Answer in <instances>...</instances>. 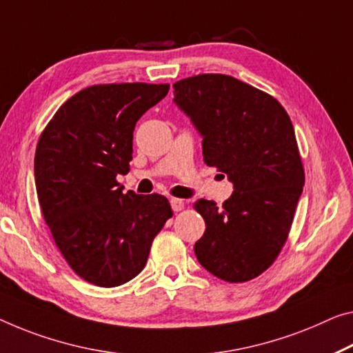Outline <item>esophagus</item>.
<instances>
[{
    "label": "esophagus",
    "mask_w": 353,
    "mask_h": 353,
    "mask_svg": "<svg viewBox=\"0 0 353 353\" xmlns=\"http://www.w3.org/2000/svg\"><path fill=\"white\" fill-rule=\"evenodd\" d=\"M170 205L173 211H181L184 208V200L181 199H170Z\"/></svg>",
    "instance_id": "34e87169"
}]
</instances>
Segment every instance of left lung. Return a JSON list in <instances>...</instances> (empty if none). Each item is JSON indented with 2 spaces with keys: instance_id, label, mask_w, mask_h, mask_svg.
<instances>
[{
  "instance_id": "left-lung-1",
  "label": "left lung",
  "mask_w": 353,
  "mask_h": 353,
  "mask_svg": "<svg viewBox=\"0 0 353 353\" xmlns=\"http://www.w3.org/2000/svg\"><path fill=\"white\" fill-rule=\"evenodd\" d=\"M173 101L202 135L203 161L225 173L233 194L222 207L194 203L203 236L200 265L227 283L270 268L289 236L305 169L284 107L265 91L224 74H199L173 85Z\"/></svg>"
}]
</instances>
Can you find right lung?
<instances>
[{"label":"right lung","mask_w":353,"mask_h":353,"mask_svg":"<svg viewBox=\"0 0 353 353\" xmlns=\"http://www.w3.org/2000/svg\"><path fill=\"white\" fill-rule=\"evenodd\" d=\"M169 83L88 86L58 108L36 146L39 205L75 274L117 287L145 268L154 236L172 218L164 195L123 192L117 175L132 161V132Z\"/></svg>","instance_id":"right-lung-1"}]
</instances>
